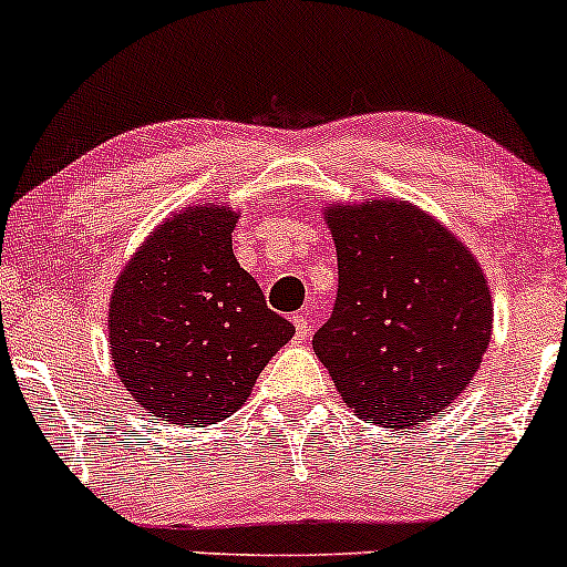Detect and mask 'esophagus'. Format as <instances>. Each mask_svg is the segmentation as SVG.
Segmentation results:
<instances>
[{"label": "esophagus", "instance_id": "1", "mask_svg": "<svg viewBox=\"0 0 567 567\" xmlns=\"http://www.w3.org/2000/svg\"><path fill=\"white\" fill-rule=\"evenodd\" d=\"M292 324H296V338H298V341H303V338L309 336V328H311L309 317H306V315H292Z\"/></svg>", "mask_w": 567, "mask_h": 567}]
</instances>
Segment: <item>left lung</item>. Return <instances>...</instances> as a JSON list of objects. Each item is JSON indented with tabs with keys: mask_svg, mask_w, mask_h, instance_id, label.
<instances>
[{
	"mask_svg": "<svg viewBox=\"0 0 567 567\" xmlns=\"http://www.w3.org/2000/svg\"><path fill=\"white\" fill-rule=\"evenodd\" d=\"M338 296L315 354L368 424L432 419L470 386L491 343L493 303L477 258L410 202L324 210Z\"/></svg>",
	"mask_w": 567,
	"mask_h": 567,
	"instance_id": "1",
	"label": "left lung"
}]
</instances>
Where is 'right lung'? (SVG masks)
Instances as JSON below:
<instances>
[{
    "mask_svg": "<svg viewBox=\"0 0 567 567\" xmlns=\"http://www.w3.org/2000/svg\"><path fill=\"white\" fill-rule=\"evenodd\" d=\"M237 218L213 202L173 213L114 285L112 362L157 421L199 426L229 419L296 333L239 269L231 250Z\"/></svg>",
    "mask_w": 567,
    "mask_h": 567,
    "instance_id": "right-lung-1",
    "label": "right lung"
}]
</instances>
